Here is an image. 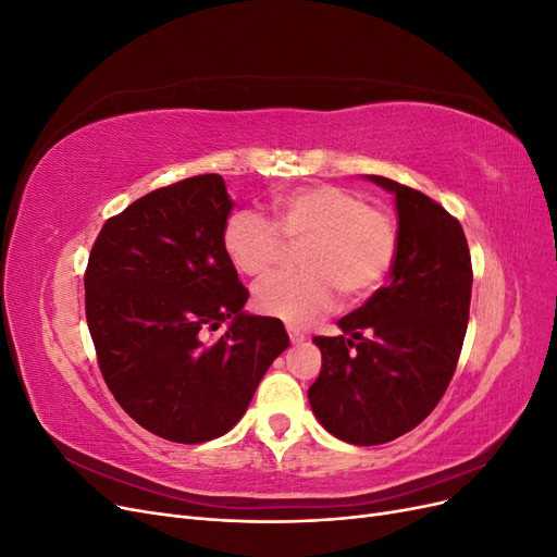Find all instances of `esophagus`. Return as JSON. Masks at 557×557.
I'll return each instance as SVG.
<instances>
[{
  "label": "esophagus",
  "instance_id": "esophagus-1",
  "mask_svg": "<svg viewBox=\"0 0 557 557\" xmlns=\"http://www.w3.org/2000/svg\"><path fill=\"white\" fill-rule=\"evenodd\" d=\"M288 336H290V342H293V344H301V342H307L305 332H299V330H295V327H288Z\"/></svg>",
  "mask_w": 557,
  "mask_h": 557
}]
</instances>
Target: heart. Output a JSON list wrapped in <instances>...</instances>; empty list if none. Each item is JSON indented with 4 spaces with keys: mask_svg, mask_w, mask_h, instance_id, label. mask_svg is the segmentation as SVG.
I'll return each mask as SVG.
<instances>
[{
    "mask_svg": "<svg viewBox=\"0 0 557 557\" xmlns=\"http://www.w3.org/2000/svg\"><path fill=\"white\" fill-rule=\"evenodd\" d=\"M276 223L256 211L230 215L223 244L246 276L276 269L292 246H301V272H281L256 288V307L293 327L327 313L336 290L346 299L372 295L397 256L393 218L339 185H309L274 197Z\"/></svg>",
    "mask_w": 557,
    "mask_h": 557,
    "instance_id": "heart-1",
    "label": "heart"
}]
</instances>
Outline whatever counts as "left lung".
<instances>
[{"mask_svg":"<svg viewBox=\"0 0 557 557\" xmlns=\"http://www.w3.org/2000/svg\"><path fill=\"white\" fill-rule=\"evenodd\" d=\"M367 178L395 195L391 281L339 320V336H313L323 367L309 387L320 425L356 446L397 440L440 404L458 367L474 276L458 218L420 190Z\"/></svg>","mask_w":557,"mask_h":557,"instance_id":"8db88e82","label":"left lung"}]
</instances>
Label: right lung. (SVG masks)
<instances>
[{
    "label": "right lung",
    "instance_id": "1",
    "mask_svg": "<svg viewBox=\"0 0 557 557\" xmlns=\"http://www.w3.org/2000/svg\"><path fill=\"white\" fill-rule=\"evenodd\" d=\"M232 207L223 176L183 178L109 218L90 250L83 281L99 369L125 413L166 442L230 432L290 346L278 318L242 311L248 290L223 244Z\"/></svg>",
    "mask_w": 557,
    "mask_h": 557
}]
</instances>
